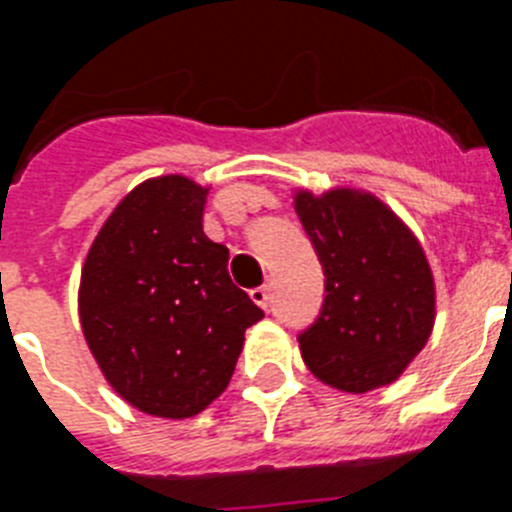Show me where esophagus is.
Here are the masks:
<instances>
[{
    "label": "esophagus",
    "mask_w": 512,
    "mask_h": 512,
    "mask_svg": "<svg viewBox=\"0 0 512 512\" xmlns=\"http://www.w3.org/2000/svg\"><path fill=\"white\" fill-rule=\"evenodd\" d=\"M251 300L256 302V305L264 307V310H266V307H269V302H271V297H269V287H266V284H264V287L251 289Z\"/></svg>",
    "instance_id": "1"
}]
</instances>
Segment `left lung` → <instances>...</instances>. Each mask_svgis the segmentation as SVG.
<instances>
[{
    "label": "left lung",
    "mask_w": 512,
    "mask_h": 512,
    "mask_svg": "<svg viewBox=\"0 0 512 512\" xmlns=\"http://www.w3.org/2000/svg\"><path fill=\"white\" fill-rule=\"evenodd\" d=\"M295 210L325 274L323 307L297 336L307 369L354 395L395 382L433 328L423 248L372 194L300 192Z\"/></svg>",
    "instance_id": "1"
}]
</instances>
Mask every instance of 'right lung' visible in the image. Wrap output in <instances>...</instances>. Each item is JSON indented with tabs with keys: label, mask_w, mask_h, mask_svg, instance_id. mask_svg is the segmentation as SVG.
<instances>
[{
	"label": "right lung",
	"mask_w": 512,
	"mask_h": 512,
	"mask_svg": "<svg viewBox=\"0 0 512 512\" xmlns=\"http://www.w3.org/2000/svg\"><path fill=\"white\" fill-rule=\"evenodd\" d=\"M207 189L179 174L115 207L81 271L84 338L112 390L158 418H192L228 387L246 328L264 318L202 230Z\"/></svg>",
	"instance_id": "1"
}]
</instances>
